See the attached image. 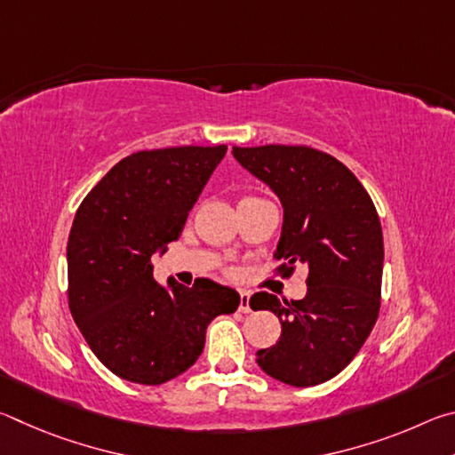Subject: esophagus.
Returning a JSON list of instances; mask_svg holds the SVG:
<instances>
[{
  "mask_svg": "<svg viewBox=\"0 0 455 455\" xmlns=\"http://www.w3.org/2000/svg\"><path fill=\"white\" fill-rule=\"evenodd\" d=\"M238 311L241 313H251V295L246 291H241V295H238Z\"/></svg>",
  "mask_w": 455,
  "mask_h": 455,
  "instance_id": "esophagus-1",
  "label": "esophagus"
}]
</instances>
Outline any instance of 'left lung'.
I'll return each mask as SVG.
<instances>
[{
    "label": "left lung",
    "mask_w": 455,
    "mask_h": 455,
    "mask_svg": "<svg viewBox=\"0 0 455 455\" xmlns=\"http://www.w3.org/2000/svg\"><path fill=\"white\" fill-rule=\"evenodd\" d=\"M233 154L283 203L279 271L309 267L301 301L251 297L252 309L273 311L283 327L273 347L257 351V363L287 385H319L351 363L379 315L383 233L375 204L357 176L327 152L267 144L233 146Z\"/></svg>",
    "instance_id": "obj_1"
}]
</instances>
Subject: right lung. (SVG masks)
Instances as JSON below:
<instances>
[{
  "label": "right lung",
  "mask_w": 455,
  "mask_h": 455,
  "mask_svg": "<svg viewBox=\"0 0 455 455\" xmlns=\"http://www.w3.org/2000/svg\"><path fill=\"white\" fill-rule=\"evenodd\" d=\"M227 146H174L122 158L76 212L68 305L94 355L132 383L160 385L195 365L209 323L238 292L211 279L154 281V252L182 235Z\"/></svg>",
  "instance_id": "1"
}]
</instances>
